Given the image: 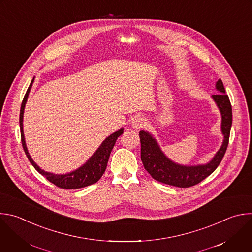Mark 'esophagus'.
<instances>
[{
    "instance_id": "34e87169",
    "label": "esophagus",
    "mask_w": 252,
    "mask_h": 252,
    "mask_svg": "<svg viewBox=\"0 0 252 252\" xmlns=\"http://www.w3.org/2000/svg\"><path fill=\"white\" fill-rule=\"evenodd\" d=\"M145 126H146L145 120H144L143 118H140V117L135 118V119L131 122V126H132L133 128H135V129H140V128L144 127Z\"/></svg>"
}]
</instances>
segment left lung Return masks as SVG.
Here are the masks:
<instances>
[{
	"instance_id": "8db88e82",
	"label": "left lung",
	"mask_w": 252,
	"mask_h": 252,
	"mask_svg": "<svg viewBox=\"0 0 252 252\" xmlns=\"http://www.w3.org/2000/svg\"><path fill=\"white\" fill-rule=\"evenodd\" d=\"M216 89L219 91V94L213 95L212 98L221 115L220 128L223 141L220 148L209 163L194 166L175 163L163 153L152 134L144 130L139 131L141 144L140 158L145 170L153 179L171 186L188 188L200 183L217 169L227 148L232 124V112L228 96L225 94L220 79L216 83Z\"/></svg>"
}]
</instances>
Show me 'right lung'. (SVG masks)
Masks as SVG:
<instances>
[{"mask_svg":"<svg viewBox=\"0 0 252 252\" xmlns=\"http://www.w3.org/2000/svg\"><path fill=\"white\" fill-rule=\"evenodd\" d=\"M33 80H34V78L32 80L31 85L25 95V98L23 100L22 107H21V114H20V127H21L22 144H23L24 150L27 154V157L29 158L30 162L32 164L34 168L41 175H43L49 182L53 183L55 186H57L61 189H79V188H84L86 186L95 184L103 176V174L107 168V164H108V160H109L111 151H112L114 145L116 144L118 137L121 134H123L124 128H121L118 131L109 135L102 142V144L96 150V152L89 158V160L85 164H83L81 167H79L78 169H76L70 173H67V174H53V173L45 172L44 170H41L39 168V166H37L36 163L32 160V158L31 157V155L28 151L26 140H25L24 128H23L24 111H25L26 103L29 98L30 91L32 86Z\"/></svg>","mask_w":252,"mask_h":252,"instance_id":"1","label":"right lung"}]
</instances>
